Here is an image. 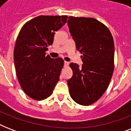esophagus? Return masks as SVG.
Wrapping results in <instances>:
<instances>
[{
  "label": "esophagus",
  "mask_w": 131,
  "mask_h": 131,
  "mask_svg": "<svg viewBox=\"0 0 131 131\" xmlns=\"http://www.w3.org/2000/svg\"><path fill=\"white\" fill-rule=\"evenodd\" d=\"M64 66H65V67H67V66L69 64V62L64 61Z\"/></svg>",
  "instance_id": "obj_1"
}]
</instances>
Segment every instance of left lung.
<instances>
[{"instance_id":"1","label":"left lung","mask_w":131,"mask_h":131,"mask_svg":"<svg viewBox=\"0 0 131 131\" xmlns=\"http://www.w3.org/2000/svg\"><path fill=\"white\" fill-rule=\"evenodd\" d=\"M76 49L81 53L82 67L70 64L73 76L67 84L71 97L89 105L101 97L108 88L114 69V43L108 28L92 17L70 16L67 21Z\"/></svg>"}]
</instances>
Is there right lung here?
Instances as JSON below:
<instances>
[{"mask_svg":"<svg viewBox=\"0 0 131 131\" xmlns=\"http://www.w3.org/2000/svg\"><path fill=\"white\" fill-rule=\"evenodd\" d=\"M67 17L40 15L26 22L17 36L13 53L16 75L24 92L33 99L49 97L59 81L64 60L51 58L45 51Z\"/></svg>","mask_w":131,"mask_h":131,"instance_id":"add662e5","label":"right lung"}]
</instances>
